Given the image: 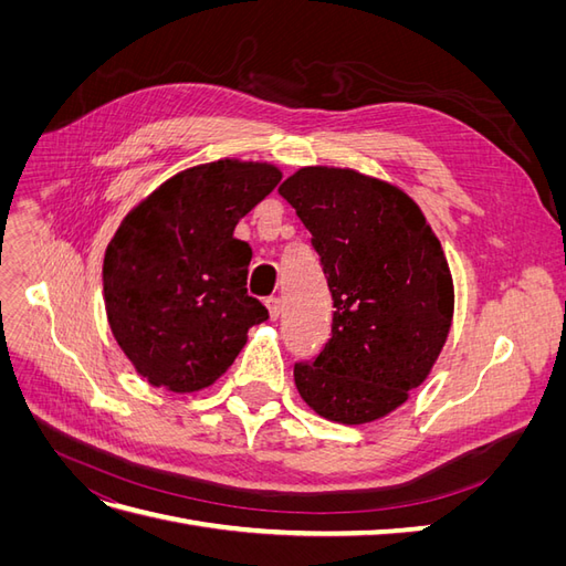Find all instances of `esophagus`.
<instances>
[{
	"mask_svg": "<svg viewBox=\"0 0 566 566\" xmlns=\"http://www.w3.org/2000/svg\"><path fill=\"white\" fill-rule=\"evenodd\" d=\"M266 310H269V316L276 321L279 316H281V312H283V302H281V297H269L266 300Z\"/></svg>",
	"mask_w": 566,
	"mask_h": 566,
	"instance_id": "34e87169",
	"label": "esophagus"
}]
</instances>
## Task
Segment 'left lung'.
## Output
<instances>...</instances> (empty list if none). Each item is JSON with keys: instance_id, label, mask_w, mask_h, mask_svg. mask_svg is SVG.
<instances>
[{"instance_id": "1", "label": "left lung", "mask_w": 566, "mask_h": 566, "mask_svg": "<svg viewBox=\"0 0 566 566\" xmlns=\"http://www.w3.org/2000/svg\"><path fill=\"white\" fill-rule=\"evenodd\" d=\"M279 193L312 233L333 295L331 339L295 364L318 416L373 422L430 375L453 318L447 256L418 205L354 169L304 167Z\"/></svg>"}]
</instances>
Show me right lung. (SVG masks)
Instances as JSON below:
<instances>
[{
	"label": "right lung",
	"mask_w": 566,
	"mask_h": 566,
	"mask_svg": "<svg viewBox=\"0 0 566 566\" xmlns=\"http://www.w3.org/2000/svg\"><path fill=\"white\" fill-rule=\"evenodd\" d=\"M273 165L217 160L165 181L117 229L104 260L111 331L139 375L210 387L269 318L248 295L252 250L233 229L279 186Z\"/></svg>",
	"instance_id": "right-lung-1"
}]
</instances>
